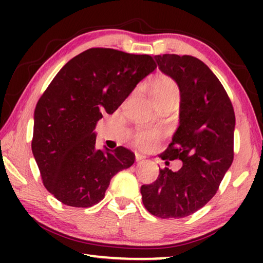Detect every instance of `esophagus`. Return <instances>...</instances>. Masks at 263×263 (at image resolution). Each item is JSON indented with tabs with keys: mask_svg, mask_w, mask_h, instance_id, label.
I'll return each instance as SVG.
<instances>
[{
	"mask_svg": "<svg viewBox=\"0 0 263 263\" xmlns=\"http://www.w3.org/2000/svg\"><path fill=\"white\" fill-rule=\"evenodd\" d=\"M145 160V157L144 155H141L139 153H136V161L137 162H142Z\"/></svg>",
	"mask_w": 263,
	"mask_h": 263,
	"instance_id": "esophagus-1",
	"label": "esophagus"
}]
</instances>
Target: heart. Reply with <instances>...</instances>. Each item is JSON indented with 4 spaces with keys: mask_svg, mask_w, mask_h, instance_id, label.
Instances as JSON below:
<instances>
[{
    "mask_svg": "<svg viewBox=\"0 0 263 263\" xmlns=\"http://www.w3.org/2000/svg\"><path fill=\"white\" fill-rule=\"evenodd\" d=\"M152 96L154 103L164 100H177L180 96V89L174 80L167 77H161L155 80L152 88ZM163 132L159 127L144 126L138 128L133 135V142L137 147L147 149L162 137Z\"/></svg>",
    "mask_w": 263,
    "mask_h": 263,
    "instance_id": "heart-1",
    "label": "heart"
}]
</instances>
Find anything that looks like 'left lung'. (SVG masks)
<instances>
[{
  "instance_id": "obj_1",
  "label": "left lung",
  "mask_w": 263,
  "mask_h": 263,
  "mask_svg": "<svg viewBox=\"0 0 263 263\" xmlns=\"http://www.w3.org/2000/svg\"><path fill=\"white\" fill-rule=\"evenodd\" d=\"M159 69L180 89V125L163 160L179 159L180 171L160 169L157 181L141 185L142 203L162 219L193 215L217 193L233 161L235 116L219 80L197 58L155 55ZM168 162V161H166Z\"/></svg>"
}]
</instances>
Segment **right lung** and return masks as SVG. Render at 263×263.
I'll return each instance as SVG.
<instances>
[{
  "label": "right lung",
  "instance_id": "right-lung-1",
  "mask_svg": "<svg viewBox=\"0 0 263 263\" xmlns=\"http://www.w3.org/2000/svg\"><path fill=\"white\" fill-rule=\"evenodd\" d=\"M155 68L151 55L97 47L74 57L52 80L35 105L31 147L43 183L58 201L95 205L110 180L132 166L135 154L123 146L96 148L94 130Z\"/></svg>",
  "mask_w": 263,
  "mask_h": 263
}]
</instances>
